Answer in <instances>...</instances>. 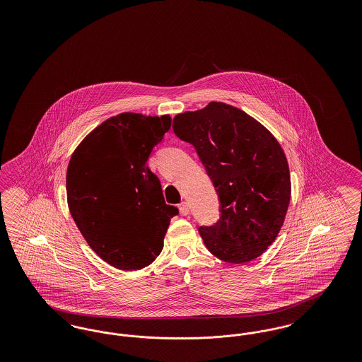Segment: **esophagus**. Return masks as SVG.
Wrapping results in <instances>:
<instances>
[{
	"mask_svg": "<svg viewBox=\"0 0 362 362\" xmlns=\"http://www.w3.org/2000/svg\"><path fill=\"white\" fill-rule=\"evenodd\" d=\"M179 210H180V214L187 216L189 213V204H187V202H182V204H179Z\"/></svg>",
	"mask_w": 362,
	"mask_h": 362,
	"instance_id": "esophagus-1",
	"label": "esophagus"
}]
</instances>
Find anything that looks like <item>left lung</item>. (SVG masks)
<instances>
[{
  "label": "left lung",
  "instance_id": "left-lung-1",
  "mask_svg": "<svg viewBox=\"0 0 362 362\" xmlns=\"http://www.w3.org/2000/svg\"><path fill=\"white\" fill-rule=\"evenodd\" d=\"M173 129L195 148L218 195V221L198 228L207 250L235 264L260 257L276 240L291 201L278 141L244 111L218 102L176 115Z\"/></svg>",
  "mask_w": 362,
  "mask_h": 362
}]
</instances>
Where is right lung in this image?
Masks as SVG:
<instances>
[{
	"label": "right lung",
	"instance_id": "obj_1",
	"mask_svg": "<svg viewBox=\"0 0 362 362\" xmlns=\"http://www.w3.org/2000/svg\"><path fill=\"white\" fill-rule=\"evenodd\" d=\"M171 118L124 112L98 126L74 151L68 204L90 248L121 270H141L160 255L177 207L165 204L148 158Z\"/></svg>",
	"mask_w": 362,
	"mask_h": 362
}]
</instances>
